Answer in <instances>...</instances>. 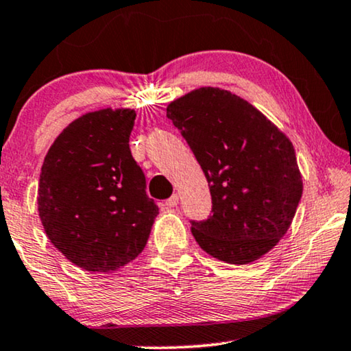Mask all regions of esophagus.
<instances>
[{
	"mask_svg": "<svg viewBox=\"0 0 351 351\" xmlns=\"http://www.w3.org/2000/svg\"><path fill=\"white\" fill-rule=\"evenodd\" d=\"M165 204H166V208H176L177 204H179V195H172L171 198H167L166 201H165Z\"/></svg>",
	"mask_w": 351,
	"mask_h": 351,
	"instance_id": "34e87169",
	"label": "esophagus"
}]
</instances>
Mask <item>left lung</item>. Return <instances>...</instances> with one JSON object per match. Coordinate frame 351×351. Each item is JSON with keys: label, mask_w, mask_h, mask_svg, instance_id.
Here are the masks:
<instances>
[{"label": "left lung", "mask_w": 351, "mask_h": 351, "mask_svg": "<svg viewBox=\"0 0 351 351\" xmlns=\"http://www.w3.org/2000/svg\"><path fill=\"white\" fill-rule=\"evenodd\" d=\"M167 118L208 179L213 209L190 220L201 249L234 265L257 261L285 237L302 198L289 138L246 100L201 88L174 100Z\"/></svg>", "instance_id": "obj_1"}]
</instances>
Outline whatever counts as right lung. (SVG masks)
<instances>
[{"label":"right lung","instance_id":"right-lung-1","mask_svg":"<svg viewBox=\"0 0 351 351\" xmlns=\"http://www.w3.org/2000/svg\"><path fill=\"white\" fill-rule=\"evenodd\" d=\"M134 110H99L70 123L43 162L38 210L51 243L88 271H113L145 247L158 206L129 136Z\"/></svg>","mask_w":351,"mask_h":351}]
</instances>
